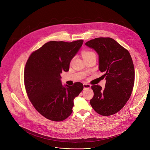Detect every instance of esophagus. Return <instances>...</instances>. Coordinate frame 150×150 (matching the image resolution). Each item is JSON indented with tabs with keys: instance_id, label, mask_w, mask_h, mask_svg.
<instances>
[{
	"instance_id": "esophagus-1",
	"label": "esophagus",
	"mask_w": 150,
	"mask_h": 150,
	"mask_svg": "<svg viewBox=\"0 0 150 150\" xmlns=\"http://www.w3.org/2000/svg\"><path fill=\"white\" fill-rule=\"evenodd\" d=\"M83 85L84 89H85V88H90L91 87V85L86 83H83Z\"/></svg>"
}]
</instances>
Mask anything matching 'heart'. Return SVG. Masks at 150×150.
<instances>
[{"instance_id":"obj_1","label":"heart","mask_w":150,"mask_h":150,"mask_svg":"<svg viewBox=\"0 0 150 150\" xmlns=\"http://www.w3.org/2000/svg\"><path fill=\"white\" fill-rule=\"evenodd\" d=\"M95 54V53L91 51H87V50H85V51H83L82 52V55L83 56V58H85L87 57H88L91 55H94Z\"/></svg>"}]
</instances>
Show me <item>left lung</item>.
<instances>
[{"instance_id": "8db88e82", "label": "left lung", "mask_w": 150, "mask_h": 150, "mask_svg": "<svg viewBox=\"0 0 150 150\" xmlns=\"http://www.w3.org/2000/svg\"><path fill=\"white\" fill-rule=\"evenodd\" d=\"M99 57V70L105 77V88L91 86L94 96L90 100L93 109L102 116L120 111L131 97L135 81L134 66L127 50L114 39L99 37L87 41Z\"/></svg>"}]
</instances>
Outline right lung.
<instances>
[{
	"instance_id": "1",
	"label": "right lung",
	"mask_w": 150,
	"mask_h": 150,
	"mask_svg": "<svg viewBox=\"0 0 150 150\" xmlns=\"http://www.w3.org/2000/svg\"><path fill=\"white\" fill-rule=\"evenodd\" d=\"M83 41H50L32 53L26 63L24 79L27 96L36 110L47 119L60 122L68 118L74 98L83 88L81 82L64 87L60 81V74L69 71Z\"/></svg>"
}]
</instances>
